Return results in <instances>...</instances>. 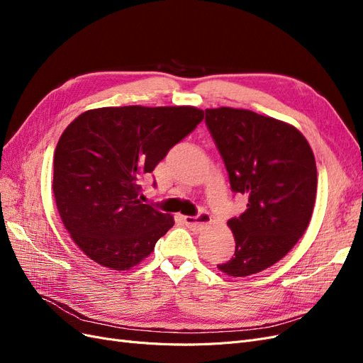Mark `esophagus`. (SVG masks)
Masks as SVG:
<instances>
[{"label": "esophagus", "mask_w": 363, "mask_h": 363, "mask_svg": "<svg viewBox=\"0 0 363 363\" xmlns=\"http://www.w3.org/2000/svg\"><path fill=\"white\" fill-rule=\"evenodd\" d=\"M183 221L189 228L200 230L201 227H204L206 224L212 221V216H211V213L206 212V211H200L196 216H184Z\"/></svg>", "instance_id": "34e87169"}]
</instances>
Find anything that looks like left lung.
Segmentation results:
<instances>
[{
	"label": "left lung",
	"mask_w": 363,
	"mask_h": 363,
	"mask_svg": "<svg viewBox=\"0 0 363 363\" xmlns=\"http://www.w3.org/2000/svg\"><path fill=\"white\" fill-rule=\"evenodd\" d=\"M206 125L247 211L228 219L233 257L218 268L245 277L269 268L304 235L316 196L311 145L295 127L244 108H206Z\"/></svg>",
	"instance_id": "left-lung-1"
}]
</instances>
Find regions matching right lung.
<instances>
[{
	"instance_id": "right-lung-1",
	"label": "right lung",
	"mask_w": 363,
	"mask_h": 363,
	"mask_svg": "<svg viewBox=\"0 0 363 363\" xmlns=\"http://www.w3.org/2000/svg\"><path fill=\"white\" fill-rule=\"evenodd\" d=\"M203 118L189 106L101 107L63 131L54 152V199L87 257L124 271L151 255L174 219L140 203L139 182Z\"/></svg>"
}]
</instances>
